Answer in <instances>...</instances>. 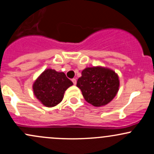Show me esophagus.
Returning <instances> with one entry per match:
<instances>
[{"label": "esophagus", "mask_w": 154, "mask_h": 154, "mask_svg": "<svg viewBox=\"0 0 154 154\" xmlns=\"http://www.w3.org/2000/svg\"><path fill=\"white\" fill-rule=\"evenodd\" d=\"M72 82H73V83H74V85H76V84H77V80H76V79H72Z\"/></svg>", "instance_id": "obj_1"}]
</instances>
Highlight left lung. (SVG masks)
<instances>
[{
	"label": "left lung",
	"mask_w": 154,
	"mask_h": 154,
	"mask_svg": "<svg viewBox=\"0 0 154 154\" xmlns=\"http://www.w3.org/2000/svg\"><path fill=\"white\" fill-rule=\"evenodd\" d=\"M77 86L85 101L94 106H104L115 97L119 91V76L109 68L87 67L82 70Z\"/></svg>",
	"instance_id": "8db88e82"
}]
</instances>
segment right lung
Returning <instances> with one entry per match:
<instances>
[{
	"instance_id": "add662e5",
	"label": "right lung",
	"mask_w": 154,
	"mask_h": 154,
	"mask_svg": "<svg viewBox=\"0 0 154 154\" xmlns=\"http://www.w3.org/2000/svg\"><path fill=\"white\" fill-rule=\"evenodd\" d=\"M73 82L63 72L46 69L40 74L32 85L34 95L43 106L51 108L63 100L64 93Z\"/></svg>"
}]
</instances>
